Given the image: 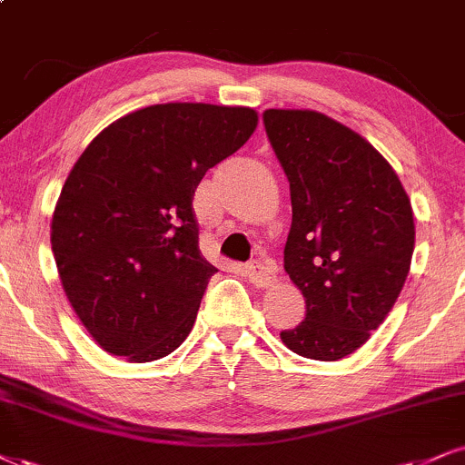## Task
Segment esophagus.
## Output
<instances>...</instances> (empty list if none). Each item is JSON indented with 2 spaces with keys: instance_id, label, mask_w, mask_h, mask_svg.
<instances>
[{
  "instance_id": "obj_1",
  "label": "esophagus",
  "mask_w": 465,
  "mask_h": 465,
  "mask_svg": "<svg viewBox=\"0 0 465 465\" xmlns=\"http://www.w3.org/2000/svg\"><path fill=\"white\" fill-rule=\"evenodd\" d=\"M245 273L256 286H269L276 280V267L267 261H252L245 265Z\"/></svg>"
}]
</instances>
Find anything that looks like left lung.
I'll list each match as a JSON object with an SVG mask.
<instances>
[{
    "label": "left lung",
    "mask_w": 465,
    "mask_h": 465,
    "mask_svg": "<svg viewBox=\"0 0 465 465\" xmlns=\"http://www.w3.org/2000/svg\"><path fill=\"white\" fill-rule=\"evenodd\" d=\"M262 123L291 187L284 269L306 317L280 331L291 351L334 362L392 311L414 254V213L392 165L362 135L312 110Z\"/></svg>",
    "instance_id": "obj_1"
}]
</instances>
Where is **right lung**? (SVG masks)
<instances>
[{"label": "right lung", "instance_id": "right-lung-1", "mask_svg": "<svg viewBox=\"0 0 465 465\" xmlns=\"http://www.w3.org/2000/svg\"><path fill=\"white\" fill-rule=\"evenodd\" d=\"M256 123L250 107L151 105L103 129L73 165L51 250L73 311L107 353L153 362L192 331L217 272L200 254L193 193Z\"/></svg>", "mask_w": 465, "mask_h": 465}]
</instances>
